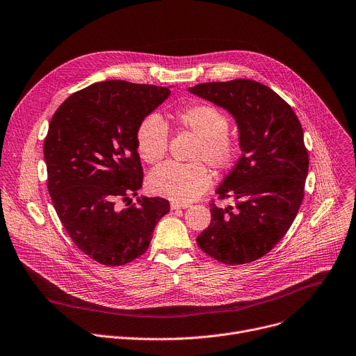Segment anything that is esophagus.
<instances>
[{
	"instance_id": "esophagus-1",
	"label": "esophagus",
	"mask_w": 356,
	"mask_h": 356,
	"mask_svg": "<svg viewBox=\"0 0 356 356\" xmlns=\"http://www.w3.org/2000/svg\"><path fill=\"white\" fill-rule=\"evenodd\" d=\"M170 207H172V210H179V209H187V207H188V204H186V203H176V202H172Z\"/></svg>"
}]
</instances>
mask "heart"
<instances>
[{
  "instance_id": "b5f03b06",
  "label": "heart",
  "mask_w": 356,
  "mask_h": 356,
  "mask_svg": "<svg viewBox=\"0 0 356 356\" xmlns=\"http://www.w3.org/2000/svg\"><path fill=\"white\" fill-rule=\"evenodd\" d=\"M175 122L180 131L197 136L190 159L196 163H165L149 176V188L159 196L176 203L196 200L209 188L211 175L202 161L216 170H224L233 165L237 156V145L229 132V118L217 106L196 104L175 112ZM136 149L142 160L156 165L163 160L169 146V129L160 115L145 116L135 131Z\"/></svg>"
}]
</instances>
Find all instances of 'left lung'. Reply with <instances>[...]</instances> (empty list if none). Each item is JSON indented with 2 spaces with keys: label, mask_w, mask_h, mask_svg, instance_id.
Here are the masks:
<instances>
[{
  "label": "left lung",
  "mask_w": 356,
  "mask_h": 356,
  "mask_svg": "<svg viewBox=\"0 0 356 356\" xmlns=\"http://www.w3.org/2000/svg\"><path fill=\"white\" fill-rule=\"evenodd\" d=\"M188 90L234 116L243 152L216 190L220 200L234 199L236 209L211 202V222L197 244L222 264L252 263L286 234L304 200L309 159L302 126L293 108L260 82H207Z\"/></svg>",
  "instance_id": "left-lung-1"
}]
</instances>
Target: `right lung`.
I'll use <instances>...</instances> for the list:
<instances>
[{
	"mask_svg": "<svg viewBox=\"0 0 356 356\" xmlns=\"http://www.w3.org/2000/svg\"><path fill=\"white\" fill-rule=\"evenodd\" d=\"M169 95L165 86L98 82L72 93L51 119L44 157L52 204L75 245L99 264L124 266L145 254L170 210L161 197L120 206L143 183L136 126Z\"/></svg>",
	"mask_w": 356,
	"mask_h": 356,
	"instance_id": "1",
	"label": "right lung"
}]
</instances>
